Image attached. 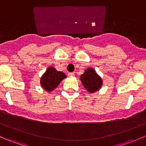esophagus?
<instances>
[{"instance_id":"esophagus-1","label":"esophagus","mask_w":146,"mask_h":146,"mask_svg":"<svg viewBox=\"0 0 146 146\" xmlns=\"http://www.w3.org/2000/svg\"><path fill=\"white\" fill-rule=\"evenodd\" d=\"M68 76L69 77H73V76H75V73H69L68 74Z\"/></svg>"}]
</instances>
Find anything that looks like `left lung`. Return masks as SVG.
Masks as SVG:
<instances>
[{"mask_svg":"<svg viewBox=\"0 0 146 146\" xmlns=\"http://www.w3.org/2000/svg\"><path fill=\"white\" fill-rule=\"evenodd\" d=\"M82 85L90 93L99 90L103 84L102 79L93 68H88L80 77Z\"/></svg>","mask_w":146,"mask_h":146,"instance_id":"left-lung-1","label":"left lung"}]
</instances>
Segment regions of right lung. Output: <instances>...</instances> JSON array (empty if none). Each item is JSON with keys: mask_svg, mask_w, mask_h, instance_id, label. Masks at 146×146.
<instances>
[{"mask_svg": "<svg viewBox=\"0 0 146 146\" xmlns=\"http://www.w3.org/2000/svg\"><path fill=\"white\" fill-rule=\"evenodd\" d=\"M66 78V75L64 73L58 71L53 66H49L41 77V87L46 92H52Z\"/></svg>", "mask_w": 146, "mask_h": 146, "instance_id": "right-lung-1", "label": "right lung"}]
</instances>
